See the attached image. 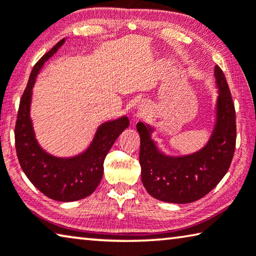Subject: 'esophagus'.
Instances as JSON below:
<instances>
[{"label": "esophagus", "instance_id": "34e87169", "mask_svg": "<svg viewBox=\"0 0 256 256\" xmlns=\"http://www.w3.org/2000/svg\"><path fill=\"white\" fill-rule=\"evenodd\" d=\"M144 110L141 108H138V112L134 114V116L136 117H141V116H144Z\"/></svg>", "mask_w": 256, "mask_h": 256}]
</instances>
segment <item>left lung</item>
Listing matches in <instances>:
<instances>
[{
    "instance_id": "1",
    "label": "left lung",
    "mask_w": 256,
    "mask_h": 256,
    "mask_svg": "<svg viewBox=\"0 0 256 256\" xmlns=\"http://www.w3.org/2000/svg\"><path fill=\"white\" fill-rule=\"evenodd\" d=\"M218 90L216 120L204 148L186 156H168L152 139V128L139 122V160L141 180L156 200L176 204H188L200 200L216 188L230 168L236 148V112L228 83L222 70L214 68Z\"/></svg>"
}]
</instances>
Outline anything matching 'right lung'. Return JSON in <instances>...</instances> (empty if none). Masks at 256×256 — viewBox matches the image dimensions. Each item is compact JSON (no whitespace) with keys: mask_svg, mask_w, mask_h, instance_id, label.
<instances>
[{"mask_svg":"<svg viewBox=\"0 0 256 256\" xmlns=\"http://www.w3.org/2000/svg\"><path fill=\"white\" fill-rule=\"evenodd\" d=\"M64 43V38L40 58L32 70L27 86L20 99L14 128L16 150L19 164L30 181L54 200L74 202L90 196L104 174V162L115 140L128 126L126 116L101 124L91 144L75 157L62 158L48 154L35 139L30 116L32 88L44 62Z\"/></svg>","mask_w":256,"mask_h":256,"instance_id":"add662e5","label":"right lung"}]
</instances>
